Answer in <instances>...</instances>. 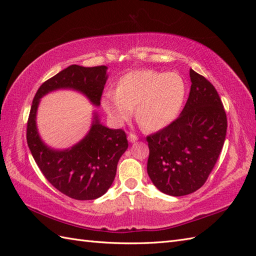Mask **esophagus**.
<instances>
[{
	"label": "esophagus",
	"instance_id": "34e87169",
	"mask_svg": "<svg viewBox=\"0 0 256 256\" xmlns=\"http://www.w3.org/2000/svg\"><path fill=\"white\" fill-rule=\"evenodd\" d=\"M128 140L131 143H134V142H136V140H138V136L136 134H134V133H128Z\"/></svg>",
	"mask_w": 256,
	"mask_h": 256
}]
</instances>
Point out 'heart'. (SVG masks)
<instances>
[{
  "instance_id": "obj_1",
  "label": "heart",
  "mask_w": 256,
  "mask_h": 256,
  "mask_svg": "<svg viewBox=\"0 0 256 256\" xmlns=\"http://www.w3.org/2000/svg\"><path fill=\"white\" fill-rule=\"evenodd\" d=\"M187 86L175 72L135 70L118 80L116 94L102 98L104 111L118 122L126 121L136 108L138 124L148 131H158L170 125L180 113Z\"/></svg>"
}]
</instances>
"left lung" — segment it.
Masks as SVG:
<instances>
[{
  "instance_id": "left-lung-1",
  "label": "left lung",
  "mask_w": 256,
  "mask_h": 256,
  "mask_svg": "<svg viewBox=\"0 0 256 256\" xmlns=\"http://www.w3.org/2000/svg\"><path fill=\"white\" fill-rule=\"evenodd\" d=\"M188 100L175 121L148 135V172L162 192L175 197L202 187L224 148L228 121L209 80L190 69Z\"/></svg>"
}]
</instances>
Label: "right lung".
Returning a JSON list of instances; mask_svg holds the SVG:
<instances>
[{"label": "right lung", "mask_w": 256, "mask_h": 256, "mask_svg": "<svg viewBox=\"0 0 256 256\" xmlns=\"http://www.w3.org/2000/svg\"><path fill=\"white\" fill-rule=\"evenodd\" d=\"M106 67L72 64L42 84L32 100L27 121V145L45 178L64 194L76 200L101 197L111 187L118 162L128 148L122 128L111 130L94 116L89 133L72 148L55 150L42 143L36 128V112L42 96L57 89L80 91L94 106H100L106 82Z\"/></svg>", "instance_id": "1"}]
</instances>
